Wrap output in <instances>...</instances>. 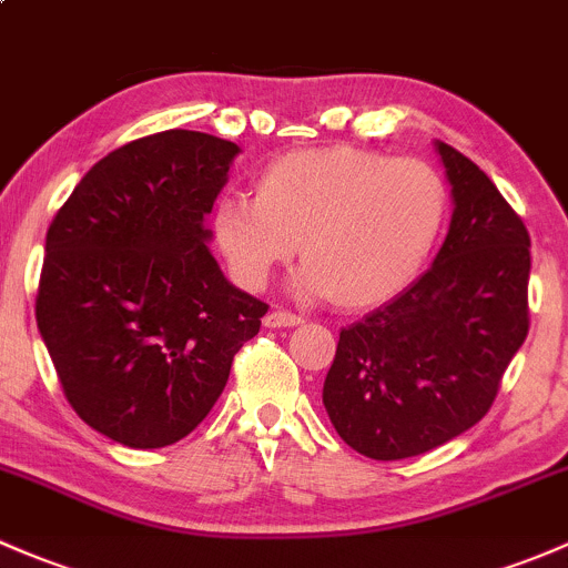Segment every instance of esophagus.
Masks as SVG:
<instances>
[{
	"instance_id": "obj_1",
	"label": "esophagus",
	"mask_w": 568,
	"mask_h": 568,
	"mask_svg": "<svg viewBox=\"0 0 568 568\" xmlns=\"http://www.w3.org/2000/svg\"><path fill=\"white\" fill-rule=\"evenodd\" d=\"M302 321H304L302 315L288 313V310H272V313L264 318V324L268 329H283V326H300Z\"/></svg>"
}]
</instances>
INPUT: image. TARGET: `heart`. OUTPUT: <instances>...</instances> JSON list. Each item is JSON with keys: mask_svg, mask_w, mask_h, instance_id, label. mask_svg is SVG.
<instances>
[{"mask_svg": "<svg viewBox=\"0 0 568 568\" xmlns=\"http://www.w3.org/2000/svg\"><path fill=\"white\" fill-rule=\"evenodd\" d=\"M449 220V184L419 158L356 146L291 152L268 163L255 199L214 209V242L239 285L264 288L302 253L296 291L373 307L414 283Z\"/></svg>", "mask_w": 568, "mask_h": 568, "instance_id": "obj_1", "label": "heart"}]
</instances>
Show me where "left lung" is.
<instances>
[{"instance_id":"obj_1","label":"left lung","mask_w":568,"mask_h":568,"mask_svg":"<svg viewBox=\"0 0 568 568\" xmlns=\"http://www.w3.org/2000/svg\"><path fill=\"white\" fill-rule=\"evenodd\" d=\"M452 184L449 234L414 285L339 332L324 405L364 457L425 455L495 403L528 337L530 236L485 171L435 141Z\"/></svg>"}]
</instances>
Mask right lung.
<instances>
[{
  "instance_id": "obj_1",
  "label": "right lung",
  "mask_w": 568,
  "mask_h": 568,
  "mask_svg": "<svg viewBox=\"0 0 568 568\" xmlns=\"http://www.w3.org/2000/svg\"><path fill=\"white\" fill-rule=\"evenodd\" d=\"M236 154L195 130L124 143L45 234L40 337L75 414L130 449L171 446L206 419L268 310L206 247Z\"/></svg>"
}]
</instances>
